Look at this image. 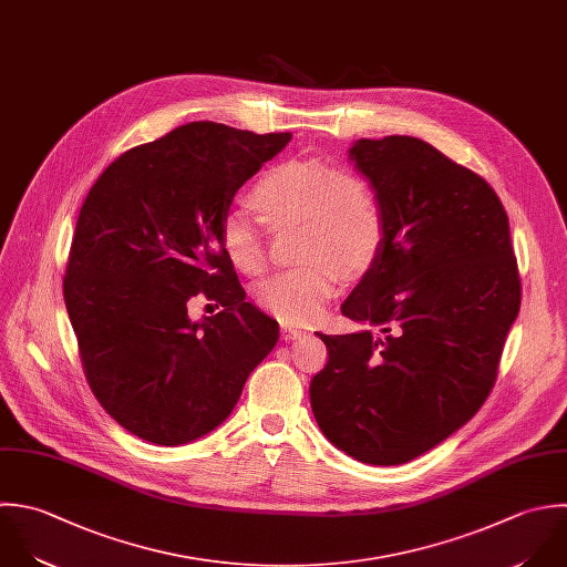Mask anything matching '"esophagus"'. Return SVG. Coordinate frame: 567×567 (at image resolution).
Instances as JSON below:
<instances>
[{
  "label": "esophagus",
  "instance_id": "1",
  "mask_svg": "<svg viewBox=\"0 0 567 567\" xmlns=\"http://www.w3.org/2000/svg\"><path fill=\"white\" fill-rule=\"evenodd\" d=\"M280 336H282V340L287 342V340H298V338H302V336H307V331L305 329H300V327H291V324H282L280 327Z\"/></svg>",
  "mask_w": 567,
  "mask_h": 567
}]
</instances>
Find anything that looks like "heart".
I'll return each mask as SVG.
<instances>
[{"label":"heart","instance_id":"1","mask_svg":"<svg viewBox=\"0 0 567 567\" xmlns=\"http://www.w3.org/2000/svg\"><path fill=\"white\" fill-rule=\"evenodd\" d=\"M251 203L271 223H300V260L256 289L262 309L285 322H311L340 287L342 271L364 269L380 249L384 218L373 183L355 169L322 161H287L262 174ZM220 245L249 276L265 271V243L243 209L220 220Z\"/></svg>","mask_w":567,"mask_h":567}]
</instances>
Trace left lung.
Here are the masks:
<instances>
[{"label": "left lung", "instance_id": "8db88e82", "mask_svg": "<svg viewBox=\"0 0 567 567\" xmlns=\"http://www.w3.org/2000/svg\"><path fill=\"white\" fill-rule=\"evenodd\" d=\"M349 158L378 192L384 236L342 302L367 329L318 333L329 362L309 395L333 446L362 464L398 466L482 409L522 280L508 214L480 174L400 134L360 138Z\"/></svg>", "mask_w": 567, "mask_h": 567}]
</instances>
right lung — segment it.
Here are the masks:
<instances>
[{"label":"right lung","mask_w":567,"mask_h":567,"mask_svg":"<svg viewBox=\"0 0 567 567\" xmlns=\"http://www.w3.org/2000/svg\"><path fill=\"white\" fill-rule=\"evenodd\" d=\"M289 141L187 123L121 154L87 192L63 300L92 393L132 435L158 446L205 437L276 347L278 322L245 300L220 220ZM198 292L224 311L192 321Z\"/></svg>","instance_id":"obj_1"}]
</instances>
